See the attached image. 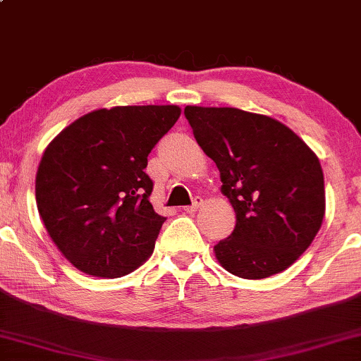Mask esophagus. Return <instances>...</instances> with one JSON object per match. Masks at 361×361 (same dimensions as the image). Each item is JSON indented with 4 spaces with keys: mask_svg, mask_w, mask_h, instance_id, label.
Segmentation results:
<instances>
[{
    "mask_svg": "<svg viewBox=\"0 0 361 361\" xmlns=\"http://www.w3.org/2000/svg\"><path fill=\"white\" fill-rule=\"evenodd\" d=\"M202 203H203L202 197H195V200H193L192 205H189V207H184V212H187V213H193V212H197L198 208L202 207Z\"/></svg>",
    "mask_w": 361,
    "mask_h": 361,
    "instance_id": "1",
    "label": "esophagus"
}]
</instances>
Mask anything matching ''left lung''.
<instances>
[{"instance_id": "1", "label": "left lung", "mask_w": 361, "mask_h": 361, "mask_svg": "<svg viewBox=\"0 0 361 361\" xmlns=\"http://www.w3.org/2000/svg\"><path fill=\"white\" fill-rule=\"evenodd\" d=\"M193 137L215 161L236 213L218 262L247 280L280 274L310 247L326 213L319 158L279 120L234 107L187 106Z\"/></svg>"}]
</instances>
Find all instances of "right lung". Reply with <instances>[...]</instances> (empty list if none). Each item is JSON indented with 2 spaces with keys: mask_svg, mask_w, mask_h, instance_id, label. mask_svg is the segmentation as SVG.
<instances>
[{
  "mask_svg": "<svg viewBox=\"0 0 361 361\" xmlns=\"http://www.w3.org/2000/svg\"><path fill=\"white\" fill-rule=\"evenodd\" d=\"M177 106L97 109L56 135L42 154L35 200L47 233L78 270L118 279L153 254L164 216L145 172Z\"/></svg>",
  "mask_w": 361,
  "mask_h": 361,
  "instance_id": "add662e5",
  "label": "right lung"
}]
</instances>
